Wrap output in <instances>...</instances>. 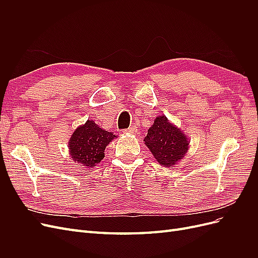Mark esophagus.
I'll use <instances>...</instances> for the list:
<instances>
[{
	"label": "esophagus",
	"instance_id": "esophagus-1",
	"mask_svg": "<svg viewBox=\"0 0 258 258\" xmlns=\"http://www.w3.org/2000/svg\"><path fill=\"white\" fill-rule=\"evenodd\" d=\"M137 128L136 127H129L128 129L123 130V134H136Z\"/></svg>",
	"mask_w": 258,
	"mask_h": 258
}]
</instances>
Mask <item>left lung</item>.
<instances>
[{"mask_svg": "<svg viewBox=\"0 0 258 258\" xmlns=\"http://www.w3.org/2000/svg\"><path fill=\"white\" fill-rule=\"evenodd\" d=\"M144 142L160 165L168 168L183 159L189 144L186 136L171 124L166 116H158L155 119Z\"/></svg>", "mask_w": 258, "mask_h": 258, "instance_id": "8db88e82", "label": "left lung"}]
</instances>
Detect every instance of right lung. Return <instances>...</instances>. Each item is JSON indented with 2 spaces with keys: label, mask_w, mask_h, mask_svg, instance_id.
<instances>
[{
  "label": "right lung",
  "mask_w": 258,
  "mask_h": 258,
  "mask_svg": "<svg viewBox=\"0 0 258 258\" xmlns=\"http://www.w3.org/2000/svg\"><path fill=\"white\" fill-rule=\"evenodd\" d=\"M117 136L101 129L92 120H87L75 130L69 147L74 161L86 167H95L104 157L106 145Z\"/></svg>",
  "instance_id": "1"
}]
</instances>
